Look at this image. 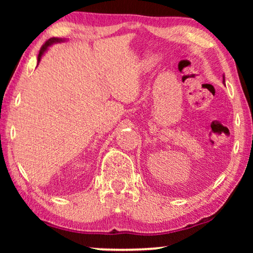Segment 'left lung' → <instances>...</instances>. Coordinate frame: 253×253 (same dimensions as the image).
I'll list each match as a JSON object with an SVG mask.
<instances>
[{
  "label": "left lung",
  "instance_id": "obj_1",
  "mask_svg": "<svg viewBox=\"0 0 253 253\" xmlns=\"http://www.w3.org/2000/svg\"><path fill=\"white\" fill-rule=\"evenodd\" d=\"M223 83H224V75H223Z\"/></svg>",
  "mask_w": 253,
  "mask_h": 253
}]
</instances>
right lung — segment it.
I'll return each mask as SVG.
<instances>
[{
	"mask_svg": "<svg viewBox=\"0 0 253 253\" xmlns=\"http://www.w3.org/2000/svg\"><path fill=\"white\" fill-rule=\"evenodd\" d=\"M63 41H65V39H62V38H50V39L48 40L42 47H41L40 53H39V55H38V64L40 63L41 58H42L44 53L48 50V48H49L50 46H53L54 43H60V42H63Z\"/></svg>",
	"mask_w": 253,
	"mask_h": 253,
	"instance_id": "right-lung-1",
	"label": "right lung"
}]
</instances>
